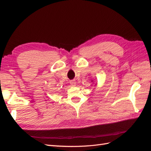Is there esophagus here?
<instances>
[{
	"label": "esophagus",
	"instance_id": "obj_1",
	"mask_svg": "<svg viewBox=\"0 0 151 151\" xmlns=\"http://www.w3.org/2000/svg\"><path fill=\"white\" fill-rule=\"evenodd\" d=\"M70 83L71 86H73V87L76 86V82L75 81H71L70 82Z\"/></svg>",
	"mask_w": 151,
	"mask_h": 151
}]
</instances>
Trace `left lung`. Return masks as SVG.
Listing matches in <instances>:
<instances>
[{
    "label": "left lung",
    "mask_w": 151,
    "mask_h": 151,
    "mask_svg": "<svg viewBox=\"0 0 151 151\" xmlns=\"http://www.w3.org/2000/svg\"><path fill=\"white\" fill-rule=\"evenodd\" d=\"M92 82H93V81H92Z\"/></svg>",
    "instance_id": "1"
}]
</instances>
